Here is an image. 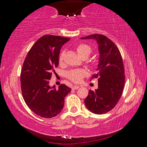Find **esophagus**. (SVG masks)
I'll return each mask as SVG.
<instances>
[{"instance_id":"obj_1","label":"esophagus","mask_w":147,"mask_h":147,"mask_svg":"<svg viewBox=\"0 0 147 147\" xmlns=\"http://www.w3.org/2000/svg\"><path fill=\"white\" fill-rule=\"evenodd\" d=\"M79 88H80L79 86H73V87H72V89H74V90H76V89H78Z\"/></svg>"}]
</instances>
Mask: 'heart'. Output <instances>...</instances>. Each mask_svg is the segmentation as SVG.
<instances>
[{"instance_id":"obj_1","label":"heart","mask_w":147,"mask_h":147,"mask_svg":"<svg viewBox=\"0 0 147 147\" xmlns=\"http://www.w3.org/2000/svg\"><path fill=\"white\" fill-rule=\"evenodd\" d=\"M76 49L77 53H78V55L81 58H83L84 56L89 57V56L91 53V47L86 44H80L76 47ZM63 55L64 52H62L59 57V61H61L63 60ZM85 74L86 71L82 70V69H73V70L69 71L68 72L67 74V78L69 80H71L72 82H73L78 83L80 82H81L83 77L85 76Z\"/></svg>"}]
</instances>
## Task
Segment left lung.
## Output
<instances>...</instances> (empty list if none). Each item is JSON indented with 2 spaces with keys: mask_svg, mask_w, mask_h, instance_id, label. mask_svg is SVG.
Returning a JSON list of instances; mask_svg holds the SVG:
<instances>
[{
  "mask_svg": "<svg viewBox=\"0 0 147 147\" xmlns=\"http://www.w3.org/2000/svg\"><path fill=\"white\" fill-rule=\"evenodd\" d=\"M81 39H94L98 44V64L91 77L98 78V89H90L84 102L92 113L101 115L111 110L122 95L125 79L123 59L117 47L105 36L91 34Z\"/></svg>",
  "mask_w": 147,
  "mask_h": 147,
  "instance_id": "8db88e82",
  "label": "left lung"
}]
</instances>
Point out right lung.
<instances>
[{"mask_svg": "<svg viewBox=\"0 0 147 147\" xmlns=\"http://www.w3.org/2000/svg\"><path fill=\"white\" fill-rule=\"evenodd\" d=\"M70 40L64 37L45 35L37 41L24 59L21 73L22 94L31 110L44 118H52L63 108L65 97L71 89L61 84L49 85L54 68L59 64L61 47Z\"/></svg>", "mask_w": 147, "mask_h": 147, "instance_id": "1", "label": "right lung"}]
</instances>
